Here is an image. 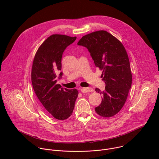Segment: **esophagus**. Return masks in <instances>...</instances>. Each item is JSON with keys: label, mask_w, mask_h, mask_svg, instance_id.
<instances>
[{"label": "esophagus", "mask_w": 159, "mask_h": 159, "mask_svg": "<svg viewBox=\"0 0 159 159\" xmlns=\"http://www.w3.org/2000/svg\"><path fill=\"white\" fill-rule=\"evenodd\" d=\"M81 92L82 93H88V92H89L90 91V89L88 88H83L80 89Z\"/></svg>", "instance_id": "34e87169"}]
</instances>
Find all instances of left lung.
<instances>
[{
    "label": "left lung",
    "instance_id": "left-lung-1",
    "mask_svg": "<svg viewBox=\"0 0 159 159\" xmlns=\"http://www.w3.org/2000/svg\"><path fill=\"white\" fill-rule=\"evenodd\" d=\"M77 45L88 50L95 66L103 71L101 77L105 88L103 91L95 89L103 94L95 111L102 117H111L121 109L131 88L132 73L127 53L121 42L105 30L83 36Z\"/></svg>",
    "mask_w": 159,
    "mask_h": 159
}]
</instances>
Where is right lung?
Wrapping results in <instances>:
<instances>
[{
  "mask_svg": "<svg viewBox=\"0 0 159 159\" xmlns=\"http://www.w3.org/2000/svg\"><path fill=\"white\" fill-rule=\"evenodd\" d=\"M77 37L61 34L49 36L38 48L31 72V80L36 96L43 107L57 120L71 115L79 92L76 89L61 88V59L65 50Z\"/></svg>",
  "mask_w": 159,
  "mask_h": 159,
  "instance_id": "obj_1",
  "label": "right lung"
}]
</instances>
